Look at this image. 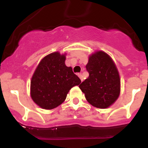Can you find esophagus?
I'll return each mask as SVG.
<instances>
[{"instance_id": "1", "label": "esophagus", "mask_w": 148, "mask_h": 148, "mask_svg": "<svg viewBox=\"0 0 148 148\" xmlns=\"http://www.w3.org/2000/svg\"><path fill=\"white\" fill-rule=\"evenodd\" d=\"M78 77H79L80 79H81V81L82 82L83 81V78H82V74H78Z\"/></svg>"}]
</instances>
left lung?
<instances>
[{
  "mask_svg": "<svg viewBox=\"0 0 148 148\" xmlns=\"http://www.w3.org/2000/svg\"><path fill=\"white\" fill-rule=\"evenodd\" d=\"M86 69L89 76L79 87L92 106L107 108L120 95V79L117 67L108 54L97 51L89 56Z\"/></svg>",
  "mask_w": 148,
  "mask_h": 148,
  "instance_id": "8db88e82",
  "label": "left lung"
}]
</instances>
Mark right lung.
Masks as SVG:
<instances>
[{
	"instance_id": "add662e5",
	"label": "right lung",
	"mask_w": 148,
	"mask_h": 148,
	"mask_svg": "<svg viewBox=\"0 0 148 148\" xmlns=\"http://www.w3.org/2000/svg\"><path fill=\"white\" fill-rule=\"evenodd\" d=\"M65 55L50 53L40 62L31 82V96L41 108L51 110L60 105L70 89L81 83L72 68L65 65Z\"/></svg>"
}]
</instances>
